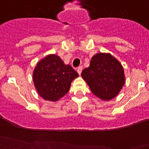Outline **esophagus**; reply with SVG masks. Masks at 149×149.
I'll return each instance as SVG.
<instances>
[{
	"label": "esophagus",
	"instance_id": "esophagus-1",
	"mask_svg": "<svg viewBox=\"0 0 149 149\" xmlns=\"http://www.w3.org/2000/svg\"><path fill=\"white\" fill-rule=\"evenodd\" d=\"M83 71V66H79L78 69H77V72H78L79 75H81V72Z\"/></svg>",
	"mask_w": 149,
	"mask_h": 149
}]
</instances>
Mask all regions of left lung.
<instances>
[{
	"mask_svg": "<svg viewBox=\"0 0 149 149\" xmlns=\"http://www.w3.org/2000/svg\"><path fill=\"white\" fill-rule=\"evenodd\" d=\"M92 93L103 101L116 97L125 85L124 69L109 53H98L92 57L89 67L81 74Z\"/></svg>",
	"mask_w": 149,
	"mask_h": 149,
	"instance_id": "8db88e82",
	"label": "left lung"
}]
</instances>
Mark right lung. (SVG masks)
I'll return each mask as SVG.
<instances>
[{
    "label": "right lung",
    "mask_w": 149,
    "mask_h": 149,
    "mask_svg": "<svg viewBox=\"0 0 149 149\" xmlns=\"http://www.w3.org/2000/svg\"><path fill=\"white\" fill-rule=\"evenodd\" d=\"M78 73L56 54H48L38 61L33 72L37 93L43 100L56 102L68 93Z\"/></svg>",
    "instance_id": "1"
}]
</instances>
